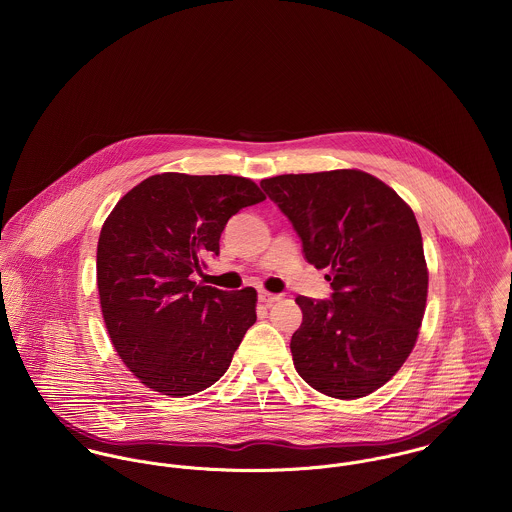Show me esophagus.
Wrapping results in <instances>:
<instances>
[{"label":"esophagus","mask_w":512,"mask_h":512,"mask_svg":"<svg viewBox=\"0 0 512 512\" xmlns=\"http://www.w3.org/2000/svg\"><path fill=\"white\" fill-rule=\"evenodd\" d=\"M258 299H260L264 305H272L274 301L280 299V295H278V293L260 292L258 293Z\"/></svg>","instance_id":"obj_1"}]
</instances>
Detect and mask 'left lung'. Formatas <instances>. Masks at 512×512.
<instances>
[{
  "label": "left lung",
  "mask_w": 512,
  "mask_h": 512,
  "mask_svg": "<svg viewBox=\"0 0 512 512\" xmlns=\"http://www.w3.org/2000/svg\"><path fill=\"white\" fill-rule=\"evenodd\" d=\"M260 187L292 222L303 256L327 268L331 299L297 295L293 365L315 390L355 400L410 357L426 311L428 268L412 209L359 169L278 175Z\"/></svg>",
  "instance_id": "1"
}]
</instances>
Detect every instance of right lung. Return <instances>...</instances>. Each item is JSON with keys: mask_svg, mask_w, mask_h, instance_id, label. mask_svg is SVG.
Segmentation results:
<instances>
[{"mask_svg": "<svg viewBox=\"0 0 512 512\" xmlns=\"http://www.w3.org/2000/svg\"><path fill=\"white\" fill-rule=\"evenodd\" d=\"M266 197L236 175H151L104 222L96 280L104 323L147 388L181 398L213 386L256 321V290L201 286L224 226Z\"/></svg>", "mask_w": 512, "mask_h": 512, "instance_id": "obj_1", "label": "right lung"}]
</instances>
